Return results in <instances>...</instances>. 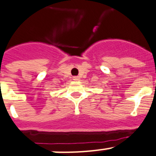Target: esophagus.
I'll use <instances>...</instances> for the list:
<instances>
[{"instance_id": "esophagus-1", "label": "esophagus", "mask_w": 156, "mask_h": 156, "mask_svg": "<svg viewBox=\"0 0 156 156\" xmlns=\"http://www.w3.org/2000/svg\"><path fill=\"white\" fill-rule=\"evenodd\" d=\"M73 80H74V81H78V80H79V77H78V76H74V77H73Z\"/></svg>"}]
</instances>
